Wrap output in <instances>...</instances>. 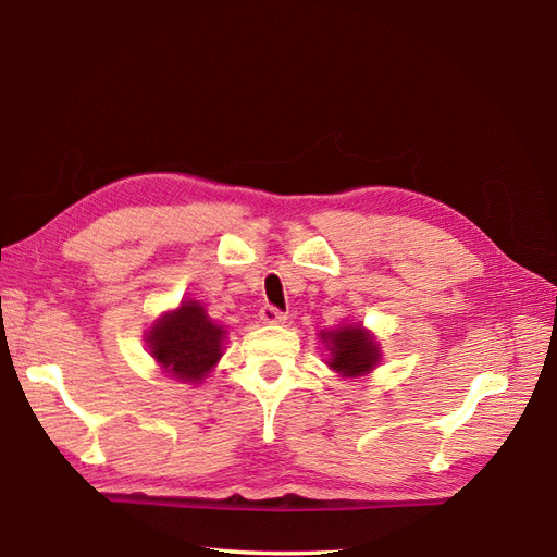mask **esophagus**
<instances>
[{"mask_svg": "<svg viewBox=\"0 0 557 557\" xmlns=\"http://www.w3.org/2000/svg\"><path fill=\"white\" fill-rule=\"evenodd\" d=\"M260 319L264 323H283V321H286V314H283V311L278 307H274V305H264L260 309Z\"/></svg>", "mask_w": 557, "mask_h": 557, "instance_id": "34e87169", "label": "esophagus"}]
</instances>
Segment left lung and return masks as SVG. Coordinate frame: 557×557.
<instances>
[{
  "mask_svg": "<svg viewBox=\"0 0 557 557\" xmlns=\"http://www.w3.org/2000/svg\"><path fill=\"white\" fill-rule=\"evenodd\" d=\"M321 343L331 351L329 366L343 377H359L371 373L381 361V345L361 325L347 323L335 331H323Z\"/></svg>",
  "mask_w": 557,
  "mask_h": 557,
  "instance_id": "1",
  "label": "left lung"
}]
</instances>
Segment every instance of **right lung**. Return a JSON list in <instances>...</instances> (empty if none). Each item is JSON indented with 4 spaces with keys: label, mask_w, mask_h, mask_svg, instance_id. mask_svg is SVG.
<instances>
[{
    "label": "right lung",
    "mask_w": 557,
    "mask_h": 557,
    "mask_svg": "<svg viewBox=\"0 0 557 557\" xmlns=\"http://www.w3.org/2000/svg\"><path fill=\"white\" fill-rule=\"evenodd\" d=\"M226 331L216 325L196 300H186L174 311L162 314L146 333L160 369L182 383L206 381L222 357Z\"/></svg>",
    "instance_id": "right-lung-1"
}]
</instances>
